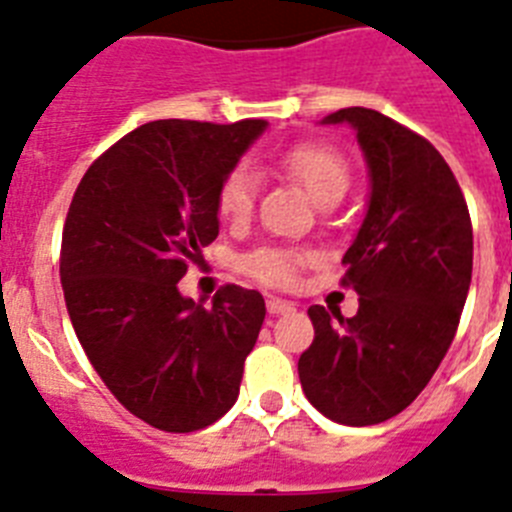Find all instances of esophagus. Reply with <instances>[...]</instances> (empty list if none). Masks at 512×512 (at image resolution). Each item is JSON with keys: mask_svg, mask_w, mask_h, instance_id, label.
I'll return each mask as SVG.
<instances>
[{"mask_svg": "<svg viewBox=\"0 0 512 512\" xmlns=\"http://www.w3.org/2000/svg\"><path fill=\"white\" fill-rule=\"evenodd\" d=\"M268 312L270 315H289L294 312L296 304L294 302H286V299H278V296H268Z\"/></svg>", "mask_w": 512, "mask_h": 512, "instance_id": "34e87169", "label": "esophagus"}]
</instances>
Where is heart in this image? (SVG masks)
I'll use <instances>...</instances> for the list:
<instances>
[{"instance_id": "heart-1", "label": "heart", "mask_w": 512, "mask_h": 512, "mask_svg": "<svg viewBox=\"0 0 512 512\" xmlns=\"http://www.w3.org/2000/svg\"><path fill=\"white\" fill-rule=\"evenodd\" d=\"M281 166L286 174L294 176L296 182L302 184L317 205L325 203L328 197H343V192L349 187V166H346L341 153L330 145H294L289 153H283ZM257 190H260V179H257L252 166L239 163L231 171H226L216 190L218 216L229 223L247 221L252 216V208H255ZM307 260L309 257L299 249L260 247L244 257L242 268L247 276L257 278L265 286L289 289L299 281V273H302Z\"/></svg>"}]
</instances>
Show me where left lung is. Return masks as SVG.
Returning a JSON list of instances; mask_svg holds the SVG:
<instances>
[{"label":"left lung","mask_w":512,"mask_h":512,"mask_svg":"<svg viewBox=\"0 0 512 512\" xmlns=\"http://www.w3.org/2000/svg\"><path fill=\"white\" fill-rule=\"evenodd\" d=\"M351 124L369 171V203L343 255L359 312L307 309L315 341L299 356L304 395L320 414L369 427L401 414L453 343L474 265V231L453 171L432 143L375 109Z\"/></svg>","instance_id":"left-lung-1"}]
</instances>
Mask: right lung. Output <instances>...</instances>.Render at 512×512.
I'll return each mask as SVG.
<instances>
[{"instance_id":"right-lung-1","label":"right lung","mask_w":512,"mask_h":512,"mask_svg":"<svg viewBox=\"0 0 512 512\" xmlns=\"http://www.w3.org/2000/svg\"><path fill=\"white\" fill-rule=\"evenodd\" d=\"M265 127L148 122L72 197L59 276L77 341L124 409L163 432H195L234 406L263 328L260 291L229 283L203 307L179 281L218 236V184Z\"/></svg>"}]
</instances>
